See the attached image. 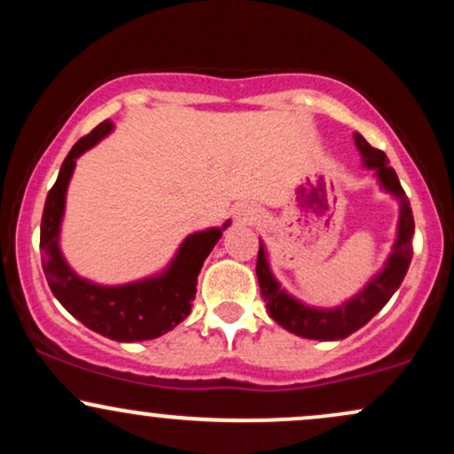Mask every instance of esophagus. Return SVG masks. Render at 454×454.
I'll return each mask as SVG.
<instances>
[{
  "mask_svg": "<svg viewBox=\"0 0 454 454\" xmlns=\"http://www.w3.org/2000/svg\"><path fill=\"white\" fill-rule=\"evenodd\" d=\"M258 209L254 205H247V202H243V205H239L237 209H234V222L239 223V226H254V223L258 222Z\"/></svg>",
  "mask_w": 454,
  "mask_h": 454,
  "instance_id": "esophagus-1",
  "label": "esophagus"
}]
</instances>
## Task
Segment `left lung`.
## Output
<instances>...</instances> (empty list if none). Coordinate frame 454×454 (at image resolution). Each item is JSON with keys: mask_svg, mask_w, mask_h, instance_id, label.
<instances>
[{"mask_svg": "<svg viewBox=\"0 0 454 454\" xmlns=\"http://www.w3.org/2000/svg\"><path fill=\"white\" fill-rule=\"evenodd\" d=\"M354 145H356L364 168L373 170L380 190L384 194L393 196L399 205L397 232L390 254L384 260L382 269L369 278L367 284L356 294L343 301L337 307H314L296 299L279 284L270 270L267 245L260 239L256 275L262 293L264 305L269 316L284 326L288 333L305 337V340L317 341H337L346 340L354 331L367 325L373 316L388 303V299L397 293V288L408 273L411 260V234H414V215H411L410 200L405 196L403 187L399 184V176L390 166L387 153L373 149L361 134L354 132Z\"/></svg>", "mask_w": 454, "mask_h": 454, "instance_id": "1", "label": "left lung"}]
</instances>
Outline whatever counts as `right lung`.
<instances>
[{
  "label": "right lung",
  "mask_w": 454,
  "mask_h": 454,
  "mask_svg": "<svg viewBox=\"0 0 454 454\" xmlns=\"http://www.w3.org/2000/svg\"><path fill=\"white\" fill-rule=\"evenodd\" d=\"M113 129V121L100 123L91 134L78 140L66 155L55 185L46 196L43 223H40L43 269L55 299L87 328L113 341H147L173 331L190 316L202 262L220 241L223 231L231 226V220L223 222L222 226L187 234L170 262L147 278L114 286L81 278L67 264L59 243L67 185L74 175L76 160L85 151L96 147Z\"/></svg>",
  "instance_id": "add662e5"
}]
</instances>
